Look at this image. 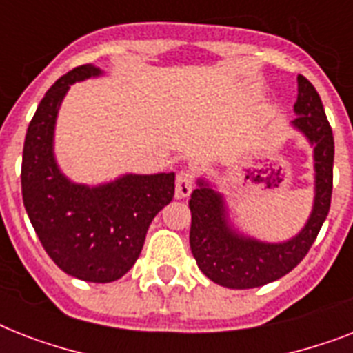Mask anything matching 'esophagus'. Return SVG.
<instances>
[{"label":"esophagus","mask_w":353,"mask_h":353,"mask_svg":"<svg viewBox=\"0 0 353 353\" xmlns=\"http://www.w3.org/2000/svg\"><path fill=\"white\" fill-rule=\"evenodd\" d=\"M194 188L192 172H179L176 179V198H188Z\"/></svg>","instance_id":"esophagus-1"}]
</instances>
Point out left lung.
<instances>
[{"label":"left lung","instance_id":"8db88e82","mask_svg":"<svg viewBox=\"0 0 353 353\" xmlns=\"http://www.w3.org/2000/svg\"><path fill=\"white\" fill-rule=\"evenodd\" d=\"M291 126L313 146L315 198L302 231L280 243L256 240L238 232L229 221L225 199L209 181L198 179L188 201L192 212L190 249L201 273L231 290H251L282 279L295 269L317 238L332 203L334 188V133L317 90L302 74Z\"/></svg>","mask_w":353,"mask_h":353}]
</instances>
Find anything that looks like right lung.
Returning a JSON list of instances; mask_svg holds the SVG:
<instances>
[{
	"label": "right lung",
	"instance_id": "add662e5",
	"mask_svg": "<svg viewBox=\"0 0 353 353\" xmlns=\"http://www.w3.org/2000/svg\"><path fill=\"white\" fill-rule=\"evenodd\" d=\"M102 71L91 63L58 79L27 128L21 194L41 245L63 273L106 284L132 269L155 214L174 198V172L126 174L97 187L73 183L54 159V126L69 85Z\"/></svg>",
	"mask_w": 353,
	"mask_h": 353
}]
</instances>
